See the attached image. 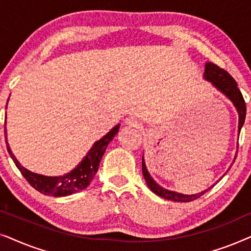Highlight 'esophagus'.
Wrapping results in <instances>:
<instances>
[{
    "instance_id": "esophagus-1",
    "label": "esophagus",
    "mask_w": 251,
    "mask_h": 251,
    "mask_svg": "<svg viewBox=\"0 0 251 251\" xmlns=\"http://www.w3.org/2000/svg\"><path fill=\"white\" fill-rule=\"evenodd\" d=\"M126 126H136V128L140 125L139 120L137 119V118H135V116H129V118H126Z\"/></svg>"
}]
</instances>
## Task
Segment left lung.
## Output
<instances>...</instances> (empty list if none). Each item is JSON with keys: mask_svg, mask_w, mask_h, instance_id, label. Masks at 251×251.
<instances>
[{"mask_svg": "<svg viewBox=\"0 0 251 251\" xmlns=\"http://www.w3.org/2000/svg\"><path fill=\"white\" fill-rule=\"evenodd\" d=\"M203 77L207 81L211 82L212 85H214L217 90L221 91L222 94H224L226 97L233 102V105H234V107L236 108V111H238V114H239V133H240V130H241L246 120V102H245V99H243L241 91L239 90L238 84H236L235 80L227 73V72L212 63L205 64ZM233 162H234V161H233ZM142 166H143L142 168L143 175L147 183V186L150 187V190L152 191L153 193H155L161 198L166 199V200H171L176 202H191V201L197 200V199L200 198L201 195H203L205 192H208L209 188L214 186V185H212L211 187H209L208 190L201 192V193L191 194V195L177 193V192H174V191H168L166 188L161 187L159 184H156L155 180L151 177L149 170H147L146 168L145 161H144V156H143Z\"/></svg>", "mask_w": 251, "mask_h": 251, "instance_id": "8db88e82", "label": "left lung"}]
</instances>
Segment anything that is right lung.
Instances as JSON below:
<instances>
[{
    "label": "right lung",
    "mask_w": 251,
    "mask_h": 251,
    "mask_svg": "<svg viewBox=\"0 0 251 251\" xmlns=\"http://www.w3.org/2000/svg\"><path fill=\"white\" fill-rule=\"evenodd\" d=\"M119 129L120 123L116 125L111 131L106 133L101 139H99L98 142L94 144V146L91 147L87 155L83 157V160L77 164L76 168H74L71 173L56 177L43 176V175L32 173V171L24 168L18 162V160L16 159V156L13 155L11 150H10L8 140H6V130H4V133L6 149H8L10 156H11L16 167L18 168L23 176L30 184V186L44 195L58 198L67 197V195L77 193V192L84 190L91 183L96 173H97L99 163H100L101 157L104 155L106 147L108 146V144L113 139V137L118 133Z\"/></svg>",
    "instance_id": "1"
}]
</instances>
